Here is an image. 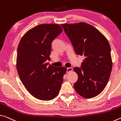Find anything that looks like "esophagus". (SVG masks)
Returning a JSON list of instances; mask_svg holds the SVG:
<instances>
[{"instance_id": "34e87169", "label": "esophagus", "mask_w": 121, "mask_h": 121, "mask_svg": "<svg viewBox=\"0 0 121 121\" xmlns=\"http://www.w3.org/2000/svg\"><path fill=\"white\" fill-rule=\"evenodd\" d=\"M72 70H73V69L72 68H67L66 72H67V73H69V72H71Z\"/></svg>"}]
</instances>
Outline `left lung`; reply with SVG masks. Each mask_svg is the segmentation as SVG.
I'll list each match as a JSON object with an SVG mask.
<instances>
[{
	"instance_id": "left-lung-1",
	"label": "left lung",
	"mask_w": 121,
	"mask_h": 121,
	"mask_svg": "<svg viewBox=\"0 0 121 121\" xmlns=\"http://www.w3.org/2000/svg\"><path fill=\"white\" fill-rule=\"evenodd\" d=\"M77 55L84 56L80 68L73 70L78 78L74 84L77 93L86 99L98 95L107 84L112 69L111 48L106 37L85 22L61 24Z\"/></svg>"
}]
</instances>
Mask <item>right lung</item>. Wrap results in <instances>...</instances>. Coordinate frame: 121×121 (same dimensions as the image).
Instances as JSON below:
<instances>
[{
    "instance_id": "obj_1",
    "label": "right lung",
    "mask_w": 121,
    "mask_h": 121,
    "mask_svg": "<svg viewBox=\"0 0 121 121\" xmlns=\"http://www.w3.org/2000/svg\"><path fill=\"white\" fill-rule=\"evenodd\" d=\"M57 24H41L28 30L17 47V69L29 93L41 100L49 101L58 94L67 69L48 65L51 43L62 33Z\"/></svg>"
}]
</instances>
